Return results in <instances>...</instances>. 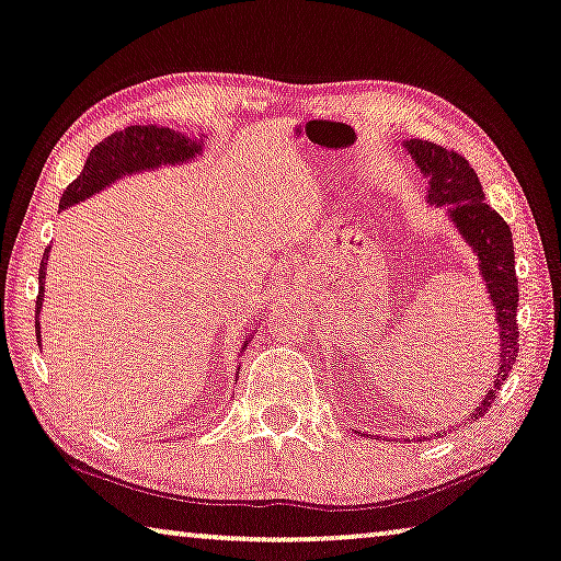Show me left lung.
Returning a JSON list of instances; mask_svg holds the SVG:
<instances>
[{"instance_id":"obj_1","label":"left lung","mask_w":561,"mask_h":561,"mask_svg":"<svg viewBox=\"0 0 561 561\" xmlns=\"http://www.w3.org/2000/svg\"><path fill=\"white\" fill-rule=\"evenodd\" d=\"M407 150L416 160L421 172L428 178V203L449 205L451 220L463 240L479 255V271L489 288V298L496 308L499 325V374L484 401L469 413L473 421L491 409L496 391L510 378V370L519 353V323H516V306H519V278L514 268V240L506 220L484 201L479 175L463 154L446 150L428 140H407Z\"/></svg>"}]
</instances>
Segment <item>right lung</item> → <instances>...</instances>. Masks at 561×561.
<instances>
[{
	"mask_svg": "<svg viewBox=\"0 0 561 561\" xmlns=\"http://www.w3.org/2000/svg\"><path fill=\"white\" fill-rule=\"evenodd\" d=\"M201 142L191 140V137L180 135L170 127H154V125H130L125 130L112 133L105 140L94 145L88 154V162L77 180L67 185L59 201V208H70V205L84 201L94 193L105 191L107 185L115 183L123 175H133L140 170H152L160 165H175V162L193 160L195 154H201ZM47 257L49 251H45V257L39 263V296L37 308H34V331H37L39 343V308L45 300V271H47ZM248 343V341H245ZM245 348V346H243Z\"/></svg>",
	"mask_w": 561,
	"mask_h": 561,
	"instance_id": "right-lung-1",
	"label": "right lung"
}]
</instances>
